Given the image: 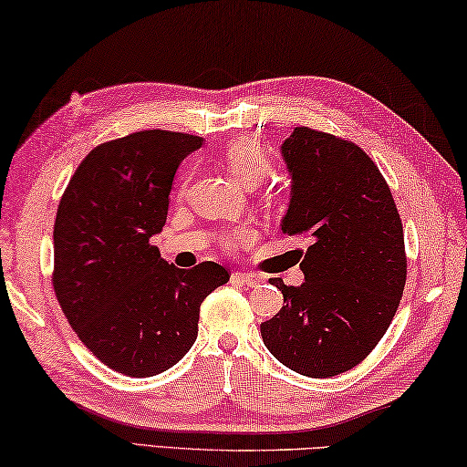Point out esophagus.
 Segmentation results:
<instances>
[{
	"label": "esophagus",
	"mask_w": 467,
	"mask_h": 467,
	"mask_svg": "<svg viewBox=\"0 0 467 467\" xmlns=\"http://www.w3.org/2000/svg\"><path fill=\"white\" fill-rule=\"evenodd\" d=\"M232 280L237 285H244V286H258L264 283V276L254 275V272H234Z\"/></svg>",
	"instance_id": "34e87169"
}]
</instances>
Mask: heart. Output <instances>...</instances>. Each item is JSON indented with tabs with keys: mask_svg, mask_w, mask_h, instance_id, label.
<instances>
[{
	"mask_svg": "<svg viewBox=\"0 0 467 467\" xmlns=\"http://www.w3.org/2000/svg\"><path fill=\"white\" fill-rule=\"evenodd\" d=\"M219 161L230 171L232 177L242 182L244 187H256V184L266 177L270 171V156L256 138L240 136L227 142L222 152H219ZM187 181V179H184ZM245 237V232L234 230L222 235V242L227 248L240 244Z\"/></svg>",
	"mask_w": 467,
	"mask_h": 467,
	"instance_id": "b5f03b06",
	"label": "heart"
}]
</instances>
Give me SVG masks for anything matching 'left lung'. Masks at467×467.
<instances>
[{
  "label": "left lung",
  "mask_w": 467,
  "mask_h": 467,
  "mask_svg": "<svg viewBox=\"0 0 467 467\" xmlns=\"http://www.w3.org/2000/svg\"><path fill=\"white\" fill-rule=\"evenodd\" d=\"M280 156L290 177L283 234H306L303 285L280 288L285 306L260 325L280 364L311 378L358 366L399 309L407 258L400 215L380 171L362 148L295 128Z\"/></svg>",
  "instance_id": "1"
}]
</instances>
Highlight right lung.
Listing matches in <instances>:
<instances>
[{
    "label": "right lung",
    "mask_w": 467,
    "mask_h": 467,
    "mask_svg": "<svg viewBox=\"0 0 467 467\" xmlns=\"http://www.w3.org/2000/svg\"><path fill=\"white\" fill-rule=\"evenodd\" d=\"M203 142L166 130L111 140L85 156L58 203L57 298L78 339L119 374L179 364L197 339L201 303L230 280L222 264L177 268L152 245L174 174Z\"/></svg>",
    "instance_id": "add662e5"
}]
</instances>
